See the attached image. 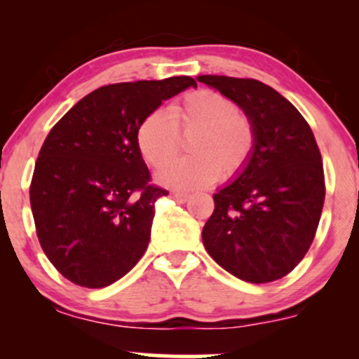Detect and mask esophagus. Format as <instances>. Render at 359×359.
Wrapping results in <instances>:
<instances>
[{
    "label": "esophagus",
    "instance_id": "1",
    "mask_svg": "<svg viewBox=\"0 0 359 359\" xmlns=\"http://www.w3.org/2000/svg\"><path fill=\"white\" fill-rule=\"evenodd\" d=\"M189 194H185V192H174V199L177 201V203H180V204H184V203H187L189 201Z\"/></svg>",
    "mask_w": 359,
    "mask_h": 359
}]
</instances>
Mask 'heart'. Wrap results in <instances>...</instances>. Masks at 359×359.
<instances>
[{"instance_id":"1","label":"heart","mask_w":359,"mask_h":359,"mask_svg":"<svg viewBox=\"0 0 359 359\" xmlns=\"http://www.w3.org/2000/svg\"><path fill=\"white\" fill-rule=\"evenodd\" d=\"M191 136V156L158 174V182L179 191L231 180L248 167L257 147V128L236 102L212 89L184 94L165 109H154L140 123L137 145L143 160L163 168L178 154L180 137Z\"/></svg>"}]
</instances>
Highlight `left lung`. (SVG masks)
Here are the masks:
<instances>
[{
  "label": "left lung",
  "instance_id": "1",
  "mask_svg": "<svg viewBox=\"0 0 359 359\" xmlns=\"http://www.w3.org/2000/svg\"><path fill=\"white\" fill-rule=\"evenodd\" d=\"M245 111L257 147L234 182L214 194L203 229L208 253L234 277L269 283L306 257L323 212V156L309 123L282 94L257 79L199 76Z\"/></svg>",
  "mask_w": 359,
  "mask_h": 359
}]
</instances>
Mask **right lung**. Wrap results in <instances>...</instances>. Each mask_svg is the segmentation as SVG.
<instances>
[{
	"label": "right lung",
	"mask_w": 359,
	"mask_h": 359,
	"mask_svg": "<svg viewBox=\"0 0 359 359\" xmlns=\"http://www.w3.org/2000/svg\"><path fill=\"white\" fill-rule=\"evenodd\" d=\"M196 88L192 77L119 82L93 90L62 116L40 148L30 205L43 253L88 288L126 275L148 248L155 201L137 145L140 123L163 100Z\"/></svg>",
	"instance_id": "obj_1"
}]
</instances>
